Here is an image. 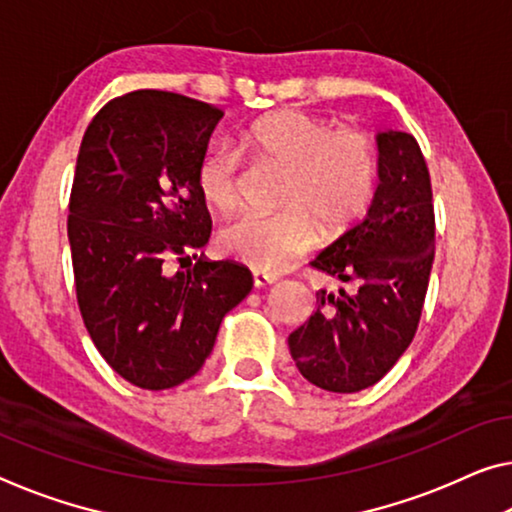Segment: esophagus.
Here are the masks:
<instances>
[{
    "label": "esophagus",
    "mask_w": 512,
    "mask_h": 512,
    "mask_svg": "<svg viewBox=\"0 0 512 512\" xmlns=\"http://www.w3.org/2000/svg\"><path fill=\"white\" fill-rule=\"evenodd\" d=\"M272 283H277V277H274V274H265V272H254V286H256V288H265V286H272Z\"/></svg>",
    "instance_id": "1"
}]
</instances>
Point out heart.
<instances>
[{
    "instance_id": "heart-1",
    "label": "heart",
    "mask_w": 512,
    "mask_h": 512,
    "mask_svg": "<svg viewBox=\"0 0 512 512\" xmlns=\"http://www.w3.org/2000/svg\"><path fill=\"white\" fill-rule=\"evenodd\" d=\"M242 148L261 167L283 169L274 215L249 212L226 226L219 245L256 272H281L325 235L350 231L371 208L377 151L361 130L302 109L265 114L242 132ZM196 190L208 208L229 212L240 203V160L219 148L199 160Z\"/></svg>"
}]
</instances>
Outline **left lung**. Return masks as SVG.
Returning <instances> with one entry per match:
<instances>
[{
  "instance_id": "1",
  "label": "left lung",
  "mask_w": 512,
  "mask_h": 512,
  "mask_svg": "<svg viewBox=\"0 0 512 512\" xmlns=\"http://www.w3.org/2000/svg\"><path fill=\"white\" fill-rule=\"evenodd\" d=\"M371 208L311 265L357 293L320 290L318 309L288 336L290 357L316 387L355 393L387 375L412 343L435 258V212L423 153L407 132H377Z\"/></svg>"
}]
</instances>
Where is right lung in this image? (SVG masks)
I'll return each mask as SVG.
<instances>
[{
    "instance_id": "add662e5",
    "label": "right lung",
    "mask_w": 512,
    "mask_h": 512,
    "mask_svg": "<svg viewBox=\"0 0 512 512\" xmlns=\"http://www.w3.org/2000/svg\"><path fill=\"white\" fill-rule=\"evenodd\" d=\"M222 109L169 91H132L93 116L77 155L68 242L84 325L123 380L171 389L199 373L219 325L254 279L206 261L210 212L196 190ZM194 257L190 271L169 260Z\"/></svg>"
}]
</instances>
